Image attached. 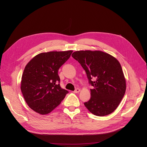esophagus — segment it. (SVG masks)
Segmentation results:
<instances>
[{"instance_id": "34e87169", "label": "esophagus", "mask_w": 147, "mask_h": 147, "mask_svg": "<svg viewBox=\"0 0 147 147\" xmlns=\"http://www.w3.org/2000/svg\"><path fill=\"white\" fill-rule=\"evenodd\" d=\"M80 91V88H76L73 92H74V93H78Z\"/></svg>"}]
</instances>
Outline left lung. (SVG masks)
<instances>
[{
	"mask_svg": "<svg viewBox=\"0 0 147 147\" xmlns=\"http://www.w3.org/2000/svg\"><path fill=\"white\" fill-rule=\"evenodd\" d=\"M71 56L84 69L89 84L93 87L90 89V99L84 102L86 107L98 116L112 113L119 106L126 89L119 61L99 51H76Z\"/></svg>",
	"mask_w": 147,
	"mask_h": 147,
	"instance_id": "obj_1",
	"label": "left lung"
}]
</instances>
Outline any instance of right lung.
I'll return each instance as SVG.
<instances>
[{"mask_svg": "<svg viewBox=\"0 0 147 147\" xmlns=\"http://www.w3.org/2000/svg\"><path fill=\"white\" fill-rule=\"evenodd\" d=\"M72 52L67 51L41 53L28 63L22 76L21 90L31 109L41 115L48 114L69 93L60 86L58 70Z\"/></svg>", "mask_w": 147, "mask_h": 147, "instance_id": "right-lung-1", "label": "right lung"}]
</instances>
